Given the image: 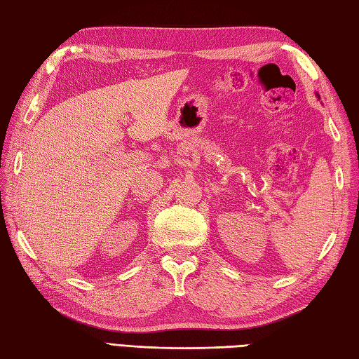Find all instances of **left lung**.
Segmentation results:
<instances>
[{"mask_svg": "<svg viewBox=\"0 0 359 359\" xmlns=\"http://www.w3.org/2000/svg\"><path fill=\"white\" fill-rule=\"evenodd\" d=\"M318 96H319V95H318Z\"/></svg>", "mask_w": 359, "mask_h": 359, "instance_id": "1", "label": "left lung"}]
</instances>
